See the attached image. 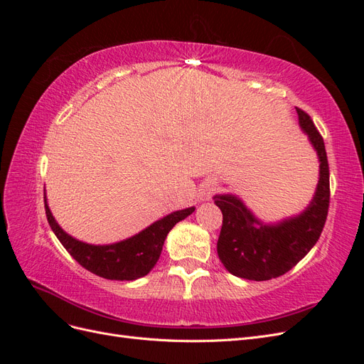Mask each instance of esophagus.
<instances>
[{"label": "esophagus", "instance_id": "esophagus-1", "mask_svg": "<svg viewBox=\"0 0 364 364\" xmlns=\"http://www.w3.org/2000/svg\"><path fill=\"white\" fill-rule=\"evenodd\" d=\"M214 191H215V186L214 185H208L206 188L202 191V200L211 199V196L214 194Z\"/></svg>", "mask_w": 364, "mask_h": 364}]
</instances>
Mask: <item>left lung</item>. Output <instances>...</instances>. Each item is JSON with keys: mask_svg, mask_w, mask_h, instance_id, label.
Segmentation results:
<instances>
[{"mask_svg": "<svg viewBox=\"0 0 364 364\" xmlns=\"http://www.w3.org/2000/svg\"><path fill=\"white\" fill-rule=\"evenodd\" d=\"M299 126L318 156V183L305 211L279 223L266 225L250 213L237 196H214L223 225L217 241L220 261L234 277L267 281L291 270L321 237L329 208V167L323 138L313 119L296 107Z\"/></svg>", "mask_w": 364, "mask_h": 364, "instance_id": "1", "label": "left lung"}]
</instances>
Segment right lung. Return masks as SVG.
<instances>
[{
    "label": "right lung",
    "mask_w": 364,
    "mask_h": 364,
    "mask_svg": "<svg viewBox=\"0 0 364 364\" xmlns=\"http://www.w3.org/2000/svg\"><path fill=\"white\" fill-rule=\"evenodd\" d=\"M194 206L181 209L158 220L139 234L114 245L94 246L68 235L54 220L46 199V214L54 235L82 267L105 279L134 281L146 277L155 267L164 241L173 226L194 213Z\"/></svg>",
    "instance_id": "right-lung-1"
}]
</instances>
